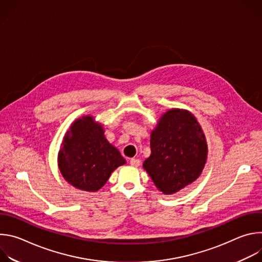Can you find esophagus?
Returning <instances> with one entry per match:
<instances>
[{"instance_id": "esophagus-1", "label": "esophagus", "mask_w": 262, "mask_h": 262, "mask_svg": "<svg viewBox=\"0 0 262 262\" xmlns=\"http://www.w3.org/2000/svg\"><path fill=\"white\" fill-rule=\"evenodd\" d=\"M129 164H130L133 167H139V166L141 165V161L138 160V159H130Z\"/></svg>"}]
</instances>
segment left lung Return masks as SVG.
<instances>
[{
  "label": "left lung",
  "instance_id": "obj_1",
  "mask_svg": "<svg viewBox=\"0 0 262 262\" xmlns=\"http://www.w3.org/2000/svg\"><path fill=\"white\" fill-rule=\"evenodd\" d=\"M151 155L144 169L166 195L195 181L207 158L204 134L196 118L185 110H169L150 138Z\"/></svg>",
  "mask_w": 262,
  "mask_h": 262
}]
</instances>
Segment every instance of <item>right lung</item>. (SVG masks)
I'll use <instances>...</instances> for the list:
<instances>
[{"mask_svg":"<svg viewBox=\"0 0 262 262\" xmlns=\"http://www.w3.org/2000/svg\"><path fill=\"white\" fill-rule=\"evenodd\" d=\"M59 151V168L74 188L96 192L111 173L125 164L118 149L103 136L102 126L91 116L74 122L67 132Z\"/></svg>","mask_w":262,"mask_h":262,"instance_id":"right-lung-1","label":"right lung"}]
</instances>
